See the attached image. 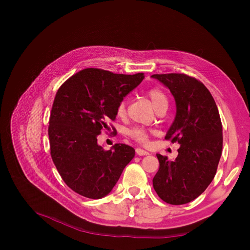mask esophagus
I'll return each instance as SVG.
<instances>
[{
	"label": "esophagus",
	"mask_w": 250,
	"mask_h": 250,
	"mask_svg": "<svg viewBox=\"0 0 250 250\" xmlns=\"http://www.w3.org/2000/svg\"><path fill=\"white\" fill-rule=\"evenodd\" d=\"M136 153H137L139 156H145V155H148V154H149L147 151L143 150V149H141V148H137V149H136Z\"/></svg>",
	"instance_id": "34e87169"
}]
</instances>
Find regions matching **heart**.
Here are the masks:
<instances>
[{
    "label": "heart",
    "mask_w": 250,
    "mask_h": 250,
    "mask_svg": "<svg viewBox=\"0 0 250 250\" xmlns=\"http://www.w3.org/2000/svg\"><path fill=\"white\" fill-rule=\"evenodd\" d=\"M148 96L152 101L155 110L159 109L161 107H164V108L168 107V103H169L168 97L161 89H158V88L150 89L148 91ZM116 112H117V115L120 116H123L125 113V100L123 99L120 103H118ZM128 134L130 137L134 138L136 141L140 143H146L148 141V133L142 127H135L133 129H130Z\"/></svg>",
    "instance_id": "b5f03b06"
}]
</instances>
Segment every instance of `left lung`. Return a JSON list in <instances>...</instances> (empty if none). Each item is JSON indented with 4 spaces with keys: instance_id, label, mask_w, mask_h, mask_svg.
<instances>
[{
    "instance_id": "obj_1",
    "label": "left lung",
    "mask_w": 250,
    "mask_h": 250,
    "mask_svg": "<svg viewBox=\"0 0 250 250\" xmlns=\"http://www.w3.org/2000/svg\"><path fill=\"white\" fill-rule=\"evenodd\" d=\"M174 97L176 115L165 136L180 147L174 160L157 154L159 170L153 187L170 205L188 204L214 179L221 158L223 129L216 102L207 87L185 74L152 75Z\"/></svg>"
}]
</instances>
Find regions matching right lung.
I'll return each instance as SVG.
<instances>
[{
  "instance_id": "1",
  "label": "right lung",
  "mask_w": 250,
  "mask_h": 250,
  "mask_svg": "<svg viewBox=\"0 0 250 250\" xmlns=\"http://www.w3.org/2000/svg\"><path fill=\"white\" fill-rule=\"evenodd\" d=\"M145 78L85 69L69 78L58 90L49 117L50 155L60 175L71 189L85 198L107 195L125 167L135 157V149L115 144L108 151L97 137L110 129L116 108L124 97Z\"/></svg>"
}]
</instances>
